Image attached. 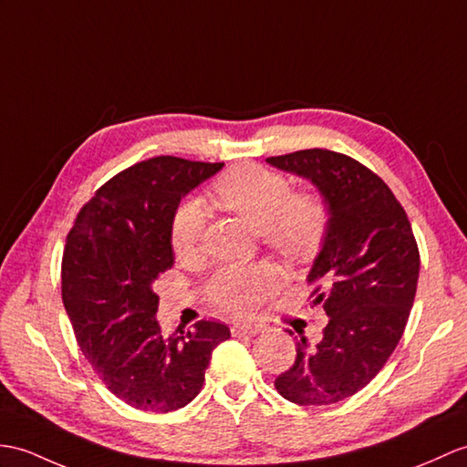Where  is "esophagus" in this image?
<instances>
[{"mask_svg": "<svg viewBox=\"0 0 467 467\" xmlns=\"http://www.w3.org/2000/svg\"><path fill=\"white\" fill-rule=\"evenodd\" d=\"M260 330L258 324H233L231 327V332L233 336H256Z\"/></svg>", "mask_w": 467, "mask_h": 467, "instance_id": "esophagus-1", "label": "esophagus"}]
</instances>
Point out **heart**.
Returning a JSON list of instances; mask_svg holds the SVG:
<instances>
[{"mask_svg": "<svg viewBox=\"0 0 467 467\" xmlns=\"http://www.w3.org/2000/svg\"><path fill=\"white\" fill-rule=\"evenodd\" d=\"M226 209L263 233L265 243L283 256H302L317 246L327 231L328 211L314 194H292L290 182L258 165H238L214 182ZM207 231V211L197 199L179 204L171 224V243L181 260L197 258ZM278 286L266 265H231L211 276L207 295L216 306L244 317L254 312Z\"/></svg>", "mask_w": 467, "mask_h": 467, "instance_id": "obj_1", "label": "heart"}]
</instances>
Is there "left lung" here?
<instances>
[{
    "label": "left lung",
    "mask_w": 467,
    "mask_h": 467,
    "mask_svg": "<svg viewBox=\"0 0 467 467\" xmlns=\"http://www.w3.org/2000/svg\"><path fill=\"white\" fill-rule=\"evenodd\" d=\"M268 165L310 181L328 223L308 283L328 324L317 344L305 332L275 386L298 406H328L362 389L402 338L414 305L420 253L408 214L388 184L360 162L327 149L268 157Z\"/></svg>",
    "instance_id": "obj_1"
}]
</instances>
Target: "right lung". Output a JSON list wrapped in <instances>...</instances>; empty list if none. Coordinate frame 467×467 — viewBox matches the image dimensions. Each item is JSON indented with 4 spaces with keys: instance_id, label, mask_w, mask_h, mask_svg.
Masks as SVG:
<instances>
[{
    "instance_id": "obj_1",
    "label": "right lung",
    "mask_w": 467,
    "mask_h": 467,
    "mask_svg": "<svg viewBox=\"0 0 467 467\" xmlns=\"http://www.w3.org/2000/svg\"><path fill=\"white\" fill-rule=\"evenodd\" d=\"M223 167L179 157L137 162L95 192L67 234L61 296L75 338L105 386L137 410L167 414L192 402L213 350L231 338L213 320L165 336L155 292L175 265L179 202Z\"/></svg>"
}]
</instances>
